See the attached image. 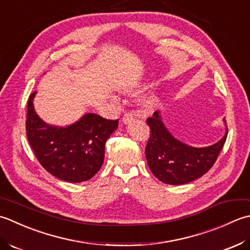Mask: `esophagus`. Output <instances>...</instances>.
<instances>
[{
  "mask_svg": "<svg viewBox=\"0 0 250 250\" xmlns=\"http://www.w3.org/2000/svg\"><path fill=\"white\" fill-rule=\"evenodd\" d=\"M122 121H123L124 124H130L134 121V115H132V113H125Z\"/></svg>",
  "mask_w": 250,
  "mask_h": 250,
  "instance_id": "1",
  "label": "esophagus"
}]
</instances>
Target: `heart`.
<instances>
[{"label":"heart","instance_id":"heart-1","mask_svg":"<svg viewBox=\"0 0 250 250\" xmlns=\"http://www.w3.org/2000/svg\"><path fill=\"white\" fill-rule=\"evenodd\" d=\"M125 90H130V88H126ZM139 103L142 106H144V108L150 109L156 103V96L153 93H147L141 97L139 99Z\"/></svg>","mask_w":250,"mask_h":250}]
</instances>
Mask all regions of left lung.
<instances>
[{
    "label": "left lung",
    "mask_w": 250,
    "mask_h": 250,
    "mask_svg": "<svg viewBox=\"0 0 250 250\" xmlns=\"http://www.w3.org/2000/svg\"><path fill=\"white\" fill-rule=\"evenodd\" d=\"M150 127V139L146 146V157L151 171L167 185H185L205 175L215 164L227 140L225 136L216 144L196 147L175 138L167 129L160 111L146 120ZM223 123L227 126L226 120Z\"/></svg>",
    "instance_id": "obj_1"
}]
</instances>
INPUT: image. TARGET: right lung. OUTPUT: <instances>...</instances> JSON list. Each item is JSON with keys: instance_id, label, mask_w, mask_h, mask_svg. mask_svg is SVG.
Segmentation results:
<instances>
[{"instance_id": "add662e5", "label": "right lung", "mask_w": 250, "mask_h": 250, "mask_svg": "<svg viewBox=\"0 0 250 250\" xmlns=\"http://www.w3.org/2000/svg\"><path fill=\"white\" fill-rule=\"evenodd\" d=\"M37 91L28 100L25 130L35 156L49 174L67 182L91 179L104 159L105 141L119 121L86 113L75 123L55 126L45 123L34 110Z\"/></svg>"}]
</instances>
